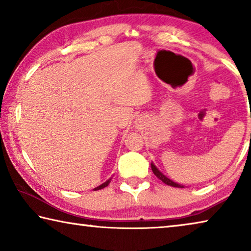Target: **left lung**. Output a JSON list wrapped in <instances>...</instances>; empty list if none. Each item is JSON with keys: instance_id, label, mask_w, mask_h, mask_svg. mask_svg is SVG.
Segmentation results:
<instances>
[{"instance_id": "1", "label": "left lung", "mask_w": 251, "mask_h": 251, "mask_svg": "<svg viewBox=\"0 0 251 251\" xmlns=\"http://www.w3.org/2000/svg\"><path fill=\"white\" fill-rule=\"evenodd\" d=\"M151 171H152V173H154V175L158 178V179H160L161 181L163 182H165V184L166 185H169V186H173V187H178V188H184V186L182 185H179V184H177V182H174L173 180H171L169 179V178H167L166 176L165 175H163V174H161L158 169L156 168V166L154 164H151Z\"/></svg>"}]
</instances>
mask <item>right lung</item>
<instances>
[{"label":"right lung","instance_id":"1","mask_svg":"<svg viewBox=\"0 0 251 251\" xmlns=\"http://www.w3.org/2000/svg\"><path fill=\"white\" fill-rule=\"evenodd\" d=\"M109 181H110V179H108L107 181H106V182H104V184H101L100 186H99V187H97V188H95V190H99V189H101V188H104V187H106V186H108V184H109Z\"/></svg>","mask_w":251,"mask_h":251}]
</instances>
